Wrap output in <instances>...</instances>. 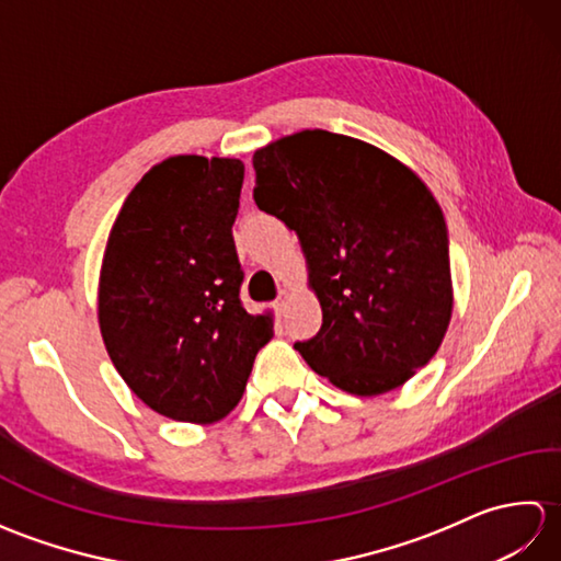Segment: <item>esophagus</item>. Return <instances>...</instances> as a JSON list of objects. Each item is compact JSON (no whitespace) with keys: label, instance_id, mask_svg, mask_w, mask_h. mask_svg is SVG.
<instances>
[{"label":"esophagus","instance_id":"1","mask_svg":"<svg viewBox=\"0 0 561 561\" xmlns=\"http://www.w3.org/2000/svg\"><path fill=\"white\" fill-rule=\"evenodd\" d=\"M289 299H291V294H289V291H279L277 301H274V308H277L279 313H284V311H287V304H289Z\"/></svg>","mask_w":561,"mask_h":561}]
</instances>
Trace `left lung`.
<instances>
[{
  "label": "left lung",
  "mask_w": 561,
  "mask_h": 561,
  "mask_svg": "<svg viewBox=\"0 0 561 561\" xmlns=\"http://www.w3.org/2000/svg\"><path fill=\"white\" fill-rule=\"evenodd\" d=\"M255 205L296 231L323 325L296 342L352 396L396 390L450 323L448 229L432 190L383 149L304 129L253 153Z\"/></svg>",
  "instance_id": "left-lung-1"
}]
</instances>
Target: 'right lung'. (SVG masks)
Returning <instances> with one entry per match:
<instances>
[{"instance_id":"1","label":"right lung","mask_w":561,"mask_h":561,"mask_svg":"<svg viewBox=\"0 0 561 561\" xmlns=\"http://www.w3.org/2000/svg\"><path fill=\"white\" fill-rule=\"evenodd\" d=\"M245 165L171 157L133 187L105 243L99 325L117 374L175 422L211 424L243 398L272 316L241 304L233 221Z\"/></svg>"}]
</instances>
